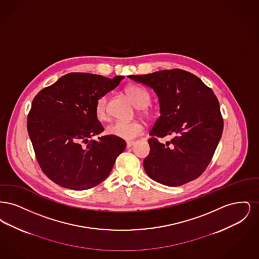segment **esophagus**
I'll list each match as a JSON object with an SVG mask.
<instances>
[{"mask_svg":"<svg viewBox=\"0 0 259 259\" xmlns=\"http://www.w3.org/2000/svg\"><path fill=\"white\" fill-rule=\"evenodd\" d=\"M134 145H135V142H127V143H126V147L128 148H131V147L134 146Z\"/></svg>","mask_w":259,"mask_h":259,"instance_id":"34e87169","label":"esophagus"}]
</instances>
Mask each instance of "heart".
<instances>
[{"label": "heart", "instance_id": "b5f03b06", "mask_svg": "<svg viewBox=\"0 0 259 259\" xmlns=\"http://www.w3.org/2000/svg\"><path fill=\"white\" fill-rule=\"evenodd\" d=\"M125 91L130 96L136 108L139 109L140 113L143 116L148 117V118L153 116V111L149 110L148 108V106L150 103V95L148 94V91L144 87L132 84V85H128L126 87ZM107 103H108L107 95H102L96 101L95 113L100 120H107L109 118ZM107 132L110 135L116 137L118 139L131 141L144 133V127L138 121H132V122L115 121L108 127Z\"/></svg>", "mask_w": 259, "mask_h": 259}]
</instances>
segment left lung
I'll return each mask as SVG.
<instances>
[{
    "instance_id": "8db88e82",
    "label": "left lung",
    "mask_w": 259,
    "mask_h": 259,
    "mask_svg": "<svg viewBox=\"0 0 259 259\" xmlns=\"http://www.w3.org/2000/svg\"><path fill=\"white\" fill-rule=\"evenodd\" d=\"M131 79L157 94L160 116L148 140L150 151L144 160L148 177L168 186L187 184L202 175L211 160L223 130L219 100L198 76L172 69ZM174 138L167 143L158 139Z\"/></svg>"
}]
</instances>
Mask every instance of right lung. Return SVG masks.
Wrapping results in <instances>:
<instances>
[{
    "mask_svg": "<svg viewBox=\"0 0 259 259\" xmlns=\"http://www.w3.org/2000/svg\"><path fill=\"white\" fill-rule=\"evenodd\" d=\"M123 78L70 73L36 95L27 129L37 163L53 183L84 190L108 178L125 141L111 135L88 139L104 131L95 113L96 101Z\"/></svg>",
    "mask_w": 259,
    "mask_h": 259,
    "instance_id": "1",
    "label": "right lung"
}]
</instances>
